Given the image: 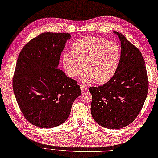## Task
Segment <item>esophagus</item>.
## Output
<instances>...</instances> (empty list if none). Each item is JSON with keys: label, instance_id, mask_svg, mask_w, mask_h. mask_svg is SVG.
Wrapping results in <instances>:
<instances>
[{"label": "esophagus", "instance_id": "obj_1", "mask_svg": "<svg viewBox=\"0 0 158 158\" xmlns=\"http://www.w3.org/2000/svg\"><path fill=\"white\" fill-rule=\"evenodd\" d=\"M81 89L82 92H84L87 90V87H85L83 85H81Z\"/></svg>", "mask_w": 158, "mask_h": 158}]
</instances>
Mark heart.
I'll use <instances>...</instances> for the list:
<instances>
[{
	"instance_id": "1",
	"label": "heart",
	"mask_w": 158,
	"mask_h": 158,
	"mask_svg": "<svg viewBox=\"0 0 158 158\" xmlns=\"http://www.w3.org/2000/svg\"><path fill=\"white\" fill-rule=\"evenodd\" d=\"M121 50L117 43L103 38L88 36L77 40L71 53L66 52L62 62L67 76L76 77L82 71L84 83L103 84L112 78L120 61Z\"/></svg>"
}]
</instances>
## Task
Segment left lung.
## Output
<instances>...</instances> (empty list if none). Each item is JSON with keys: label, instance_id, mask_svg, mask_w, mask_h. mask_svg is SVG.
Instances as JSON below:
<instances>
[{"label": "left lung", "instance_id": "8db88e82", "mask_svg": "<svg viewBox=\"0 0 158 158\" xmlns=\"http://www.w3.org/2000/svg\"><path fill=\"white\" fill-rule=\"evenodd\" d=\"M121 43V57L116 73L106 83L91 87V113L105 128L125 127L140 113L148 91L144 59L140 50L122 33L114 31Z\"/></svg>", "mask_w": 158, "mask_h": 158}]
</instances>
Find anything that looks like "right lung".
Masks as SVG:
<instances>
[{
  "label": "right lung",
  "instance_id": "obj_1",
  "mask_svg": "<svg viewBox=\"0 0 158 158\" xmlns=\"http://www.w3.org/2000/svg\"><path fill=\"white\" fill-rule=\"evenodd\" d=\"M67 33H43L27 43L18 56L12 87L28 122L40 128L60 125L81 94L77 82L58 69Z\"/></svg>",
  "mask_w": 158,
  "mask_h": 158
}]
</instances>
